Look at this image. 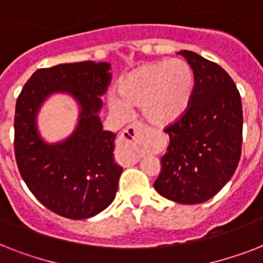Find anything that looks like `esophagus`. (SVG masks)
<instances>
[{
	"instance_id": "1",
	"label": "esophagus",
	"mask_w": 263,
	"mask_h": 263,
	"mask_svg": "<svg viewBox=\"0 0 263 263\" xmlns=\"http://www.w3.org/2000/svg\"><path fill=\"white\" fill-rule=\"evenodd\" d=\"M143 132L144 128L140 124H132V125H128L120 135L117 146L124 154H127L128 160L131 161L132 164L138 162L140 158L138 142H139L140 136L143 135Z\"/></svg>"
}]
</instances>
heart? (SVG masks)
<instances>
[{
	"label": "heart",
	"instance_id": "obj_1",
	"mask_svg": "<svg viewBox=\"0 0 263 263\" xmlns=\"http://www.w3.org/2000/svg\"><path fill=\"white\" fill-rule=\"evenodd\" d=\"M116 91L120 99L113 94L107 97L111 111L127 119L131 107H140L150 125L165 128L187 113L195 91V75L184 60L146 63L121 76Z\"/></svg>",
	"mask_w": 263,
	"mask_h": 263
}]
</instances>
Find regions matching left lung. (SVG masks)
<instances>
[{
  "label": "left lung",
  "instance_id": "obj_1",
  "mask_svg": "<svg viewBox=\"0 0 263 263\" xmlns=\"http://www.w3.org/2000/svg\"><path fill=\"white\" fill-rule=\"evenodd\" d=\"M195 75L187 113L165 128L169 146L161 158L156 191L177 203L206 202L228 183L241 153L240 94L218 64L194 51H179Z\"/></svg>",
  "mask_w": 263,
  "mask_h": 263
}]
</instances>
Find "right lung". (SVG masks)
Masks as SVG:
<instances>
[{
  "instance_id": "1",
  "label": "right lung",
  "mask_w": 263,
  "mask_h": 263,
  "mask_svg": "<svg viewBox=\"0 0 263 263\" xmlns=\"http://www.w3.org/2000/svg\"><path fill=\"white\" fill-rule=\"evenodd\" d=\"M110 64H60L32 73L16 101L14 156L24 183L41 203L59 216L84 220L113 202L123 168L113 160L116 135L103 131L102 97L110 83ZM71 95L80 105L76 131L47 144L36 116L53 93Z\"/></svg>"
}]
</instances>
